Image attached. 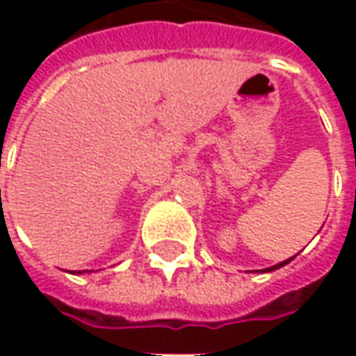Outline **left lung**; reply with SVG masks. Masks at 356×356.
Segmentation results:
<instances>
[{
  "label": "left lung",
  "instance_id": "obj_1",
  "mask_svg": "<svg viewBox=\"0 0 356 356\" xmlns=\"http://www.w3.org/2000/svg\"><path fill=\"white\" fill-rule=\"evenodd\" d=\"M293 257H295V255H293ZM293 257H289V259H285V261H281V264H277V266L267 267V269H264V271H275V269H280V267H283V266H285V264H289V261H291Z\"/></svg>",
  "mask_w": 356,
  "mask_h": 356
}]
</instances>
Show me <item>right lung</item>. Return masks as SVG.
I'll use <instances>...</instances> for the list:
<instances>
[{
  "label": "right lung",
  "mask_w": 356,
  "mask_h": 356,
  "mask_svg": "<svg viewBox=\"0 0 356 356\" xmlns=\"http://www.w3.org/2000/svg\"><path fill=\"white\" fill-rule=\"evenodd\" d=\"M83 271H87V269H83ZM83 271H79V273H83ZM90 271H92V269H90ZM90 271H89V273H90Z\"/></svg>",
  "instance_id": "1"
}]
</instances>
